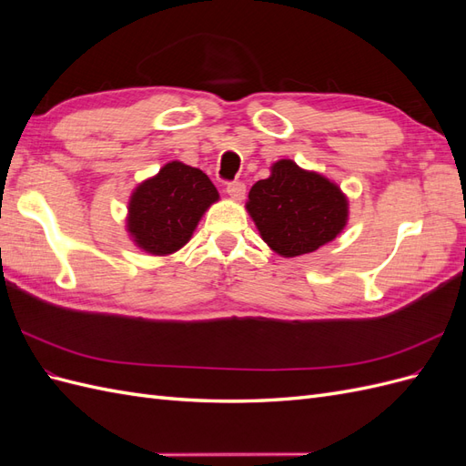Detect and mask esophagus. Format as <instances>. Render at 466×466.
Returning a JSON list of instances; mask_svg holds the SVG:
<instances>
[{"instance_id":"1","label":"esophagus","mask_w":466,"mask_h":466,"mask_svg":"<svg viewBox=\"0 0 466 466\" xmlns=\"http://www.w3.org/2000/svg\"><path fill=\"white\" fill-rule=\"evenodd\" d=\"M225 190H228V194L231 196L233 200H243L247 187H245V182H241V180H233V182H229L228 188H225Z\"/></svg>"}]
</instances>
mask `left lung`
<instances>
[{"mask_svg": "<svg viewBox=\"0 0 466 466\" xmlns=\"http://www.w3.org/2000/svg\"><path fill=\"white\" fill-rule=\"evenodd\" d=\"M247 209L264 241L281 257H299L330 243L344 229L348 200L336 185L289 159L248 192Z\"/></svg>", "mask_w": 466, "mask_h": 466, "instance_id": "obj_1", "label": "left lung"}]
</instances>
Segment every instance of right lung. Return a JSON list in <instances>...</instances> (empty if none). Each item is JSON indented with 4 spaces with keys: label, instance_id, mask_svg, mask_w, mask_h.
Returning a JSON list of instances; mask_svg holds the SVG:
<instances>
[{
    "label": "right lung",
    "instance_id": "1",
    "mask_svg": "<svg viewBox=\"0 0 466 466\" xmlns=\"http://www.w3.org/2000/svg\"><path fill=\"white\" fill-rule=\"evenodd\" d=\"M218 198L216 187L200 168L167 163L132 194L128 231L139 248L171 255L190 241L204 211Z\"/></svg>",
    "mask_w": 466,
    "mask_h": 466
}]
</instances>
